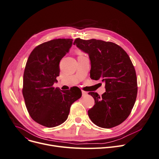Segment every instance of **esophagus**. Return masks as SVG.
Segmentation results:
<instances>
[{
	"label": "esophagus",
	"instance_id": "1",
	"mask_svg": "<svg viewBox=\"0 0 159 159\" xmlns=\"http://www.w3.org/2000/svg\"><path fill=\"white\" fill-rule=\"evenodd\" d=\"M82 96H86V95L88 94V93H87V92H85V91H82Z\"/></svg>",
	"mask_w": 159,
	"mask_h": 159
}]
</instances>
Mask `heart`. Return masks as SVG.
I'll return each instance as SVG.
<instances>
[{"label": "heart", "mask_w": 159, "mask_h": 159, "mask_svg": "<svg viewBox=\"0 0 159 159\" xmlns=\"http://www.w3.org/2000/svg\"><path fill=\"white\" fill-rule=\"evenodd\" d=\"M79 54H81V52H79Z\"/></svg>", "instance_id": "1"}]
</instances>
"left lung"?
<instances>
[{"label":"left lung","mask_w":159,"mask_h":159,"mask_svg":"<svg viewBox=\"0 0 159 159\" xmlns=\"http://www.w3.org/2000/svg\"><path fill=\"white\" fill-rule=\"evenodd\" d=\"M74 44L88 54L91 79L105 82L106 92L102 96L89 93L94 99V105L88 110L90 119L103 128L119 125L131 113L138 93L136 71L129 56L111 42L77 38Z\"/></svg>","instance_id":"1"}]
</instances>
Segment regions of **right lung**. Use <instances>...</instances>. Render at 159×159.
<instances>
[{
  "label": "right lung",
  "mask_w": 159,
  "mask_h": 159,
  "mask_svg": "<svg viewBox=\"0 0 159 159\" xmlns=\"http://www.w3.org/2000/svg\"><path fill=\"white\" fill-rule=\"evenodd\" d=\"M72 41L58 39L42 43L32 51L25 66L22 93L26 107L34 120L47 127L63 124L71 104L82 96L79 88L61 91L52 86Z\"/></svg>",
  "instance_id": "add662e5"
}]
</instances>
